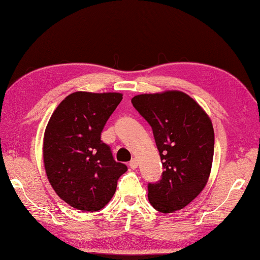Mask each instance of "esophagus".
<instances>
[{
	"mask_svg": "<svg viewBox=\"0 0 260 260\" xmlns=\"http://www.w3.org/2000/svg\"><path fill=\"white\" fill-rule=\"evenodd\" d=\"M129 166H130L132 170H135V169L138 168V160H137V158H132L129 161Z\"/></svg>",
	"mask_w": 260,
	"mask_h": 260,
	"instance_id": "esophagus-1",
	"label": "esophagus"
}]
</instances>
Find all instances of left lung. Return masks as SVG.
<instances>
[{
	"instance_id": "1",
	"label": "left lung",
	"mask_w": 260,
	"mask_h": 260,
	"mask_svg": "<svg viewBox=\"0 0 260 260\" xmlns=\"http://www.w3.org/2000/svg\"><path fill=\"white\" fill-rule=\"evenodd\" d=\"M132 105L151 126L163 173L148 183V199L160 213L187 206L206 185L214 156L212 121L190 96L171 90L143 94Z\"/></svg>"
}]
</instances>
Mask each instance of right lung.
<instances>
[{
  "label": "right lung",
  "mask_w": 260,
  "mask_h": 260,
  "mask_svg": "<svg viewBox=\"0 0 260 260\" xmlns=\"http://www.w3.org/2000/svg\"><path fill=\"white\" fill-rule=\"evenodd\" d=\"M121 101L119 92L77 91L60 103L48 121L43 147L45 171L58 197L73 208L97 212L105 207L128 170L101 140Z\"/></svg>",
  "instance_id": "add662e5"
}]
</instances>
